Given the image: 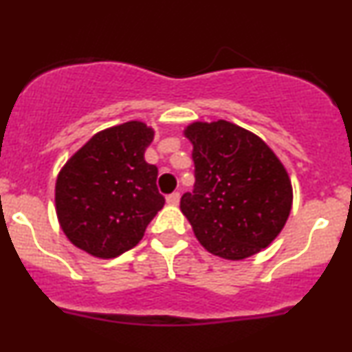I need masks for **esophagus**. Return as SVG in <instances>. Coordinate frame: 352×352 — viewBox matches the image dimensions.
I'll return each instance as SVG.
<instances>
[{
  "mask_svg": "<svg viewBox=\"0 0 352 352\" xmlns=\"http://www.w3.org/2000/svg\"><path fill=\"white\" fill-rule=\"evenodd\" d=\"M179 201H180V193L179 192H173V193H170L167 197V203L168 205H172V206H175V205H179Z\"/></svg>",
  "mask_w": 352,
  "mask_h": 352,
  "instance_id": "1",
  "label": "esophagus"
}]
</instances>
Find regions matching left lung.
Returning a JSON list of instances; mask_svg holds the SVG:
<instances>
[{
    "label": "left lung",
    "mask_w": 352,
    "mask_h": 352,
    "mask_svg": "<svg viewBox=\"0 0 352 352\" xmlns=\"http://www.w3.org/2000/svg\"><path fill=\"white\" fill-rule=\"evenodd\" d=\"M195 185L182 213L206 251L230 261L251 257L283 230L292 210V184L277 155L259 135L230 121L192 122Z\"/></svg>",
    "instance_id": "obj_1"
}]
</instances>
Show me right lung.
Here are the masks:
<instances>
[{"label":"right lung","instance_id":"right-lung-1","mask_svg":"<svg viewBox=\"0 0 352 352\" xmlns=\"http://www.w3.org/2000/svg\"><path fill=\"white\" fill-rule=\"evenodd\" d=\"M154 129L128 121L100 131L63 165L55 182V211L70 243L113 259L133 249L162 210L157 167L144 152Z\"/></svg>","mask_w":352,"mask_h":352}]
</instances>
